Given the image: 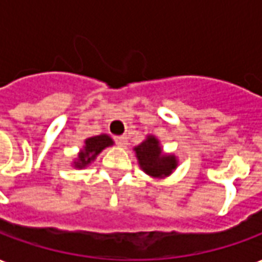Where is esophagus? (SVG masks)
Segmentation results:
<instances>
[{
  "label": "esophagus",
  "mask_w": 262,
  "mask_h": 262,
  "mask_svg": "<svg viewBox=\"0 0 262 262\" xmlns=\"http://www.w3.org/2000/svg\"><path fill=\"white\" fill-rule=\"evenodd\" d=\"M115 141L116 144L119 147H126L127 146V139H126V136H118L115 137Z\"/></svg>",
  "instance_id": "obj_1"
}]
</instances>
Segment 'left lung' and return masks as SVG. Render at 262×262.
I'll use <instances>...</instances> for the list:
<instances>
[{"label":"left lung","mask_w":262,"mask_h":262,"mask_svg":"<svg viewBox=\"0 0 262 262\" xmlns=\"http://www.w3.org/2000/svg\"><path fill=\"white\" fill-rule=\"evenodd\" d=\"M133 151L141 170L152 179H165L172 175L179 164L178 157L172 152H165L161 141L154 135H147Z\"/></svg>","instance_id":"1"}]
</instances>
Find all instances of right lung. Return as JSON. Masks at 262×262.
<instances>
[{
	"instance_id": "add662e5",
	"label": "right lung",
	"mask_w": 262,
	"mask_h": 262,
	"mask_svg": "<svg viewBox=\"0 0 262 262\" xmlns=\"http://www.w3.org/2000/svg\"><path fill=\"white\" fill-rule=\"evenodd\" d=\"M111 146H114V140L108 135L87 137L86 140H84V144L80 148V151L77 152V157L72 161V166L77 168V169H84L92 162L96 161L97 156L102 150H105L106 147Z\"/></svg>"
}]
</instances>
